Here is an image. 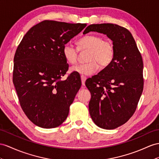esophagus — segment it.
I'll return each instance as SVG.
<instances>
[{
	"mask_svg": "<svg viewBox=\"0 0 159 159\" xmlns=\"http://www.w3.org/2000/svg\"><path fill=\"white\" fill-rule=\"evenodd\" d=\"M80 79H81V82H82V85H83V86H84V85H85V80H86L87 78L84 76H81Z\"/></svg>",
	"mask_w": 159,
	"mask_h": 159,
	"instance_id": "1",
	"label": "esophagus"
}]
</instances>
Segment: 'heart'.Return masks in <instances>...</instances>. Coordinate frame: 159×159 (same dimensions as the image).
<instances>
[{
	"mask_svg": "<svg viewBox=\"0 0 159 159\" xmlns=\"http://www.w3.org/2000/svg\"><path fill=\"white\" fill-rule=\"evenodd\" d=\"M78 48L68 42L63 48V55L66 62L74 64L78 59L79 51H88L87 60L89 62L77 64L71 70L82 75H90L99 66L104 68L111 64L115 57V48L110 40L103 39L100 35H87L77 42Z\"/></svg>",
	"mask_w": 159,
	"mask_h": 159,
	"instance_id": "heart-1",
	"label": "heart"
}]
</instances>
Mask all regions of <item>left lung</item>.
Masks as SVG:
<instances>
[{
  "label": "left lung",
  "mask_w": 159,
  "mask_h": 159,
  "mask_svg": "<svg viewBox=\"0 0 159 159\" xmlns=\"http://www.w3.org/2000/svg\"><path fill=\"white\" fill-rule=\"evenodd\" d=\"M97 31L113 41L111 64L88 79L91 98L89 113L99 128L113 129L126 123L135 112L143 91V61L135 40L125 27L112 23L93 24L83 34Z\"/></svg>",
  "instance_id": "8db88e82"
}]
</instances>
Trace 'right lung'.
<instances>
[{"mask_svg": "<svg viewBox=\"0 0 159 159\" xmlns=\"http://www.w3.org/2000/svg\"><path fill=\"white\" fill-rule=\"evenodd\" d=\"M86 26L45 20L32 27L19 44L13 82L23 112L39 127L56 128L67 118L81 80L75 72L62 80L68 70L63 48Z\"/></svg>", "mask_w": 159, "mask_h": 159, "instance_id": "right-lung-1", "label": "right lung"}]
</instances>
